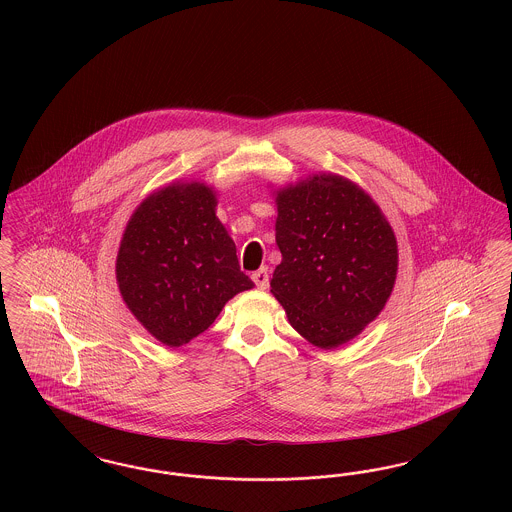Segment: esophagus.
Segmentation results:
<instances>
[{
	"instance_id": "1",
	"label": "esophagus",
	"mask_w": 512,
	"mask_h": 512,
	"mask_svg": "<svg viewBox=\"0 0 512 512\" xmlns=\"http://www.w3.org/2000/svg\"><path fill=\"white\" fill-rule=\"evenodd\" d=\"M251 278H253V282H255V286L259 288V290H267L268 288V268L261 267L259 270H255L253 274H251Z\"/></svg>"
}]
</instances>
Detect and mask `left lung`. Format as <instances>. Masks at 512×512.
<instances>
[{
	"instance_id": "left-lung-1",
	"label": "left lung",
	"mask_w": 512,
	"mask_h": 512,
	"mask_svg": "<svg viewBox=\"0 0 512 512\" xmlns=\"http://www.w3.org/2000/svg\"><path fill=\"white\" fill-rule=\"evenodd\" d=\"M282 263L270 293L293 328L320 349L347 343L390 299L397 240L372 197L338 174H315L276 192Z\"/></svg>"
}]
</instances>
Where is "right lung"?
Masks as SVG:
<instances>
[{
  "label": "right lung",
  "instance_id": "1",
  "mask_svg": "<svg viewBox=\"0 0 512 512\" xmlns=\"http://www.w3.org/2000/svg\"><path fill=\"white\" fill-rule=\"evenodd\" d=\"M201 182L165 186L138 205L117 255L130 313L155 340L180 347L205 332L236 293L253 288Z\"/></svg>",
  "mask_w": 512,
  "mask_h": 512
}]
</instances>
